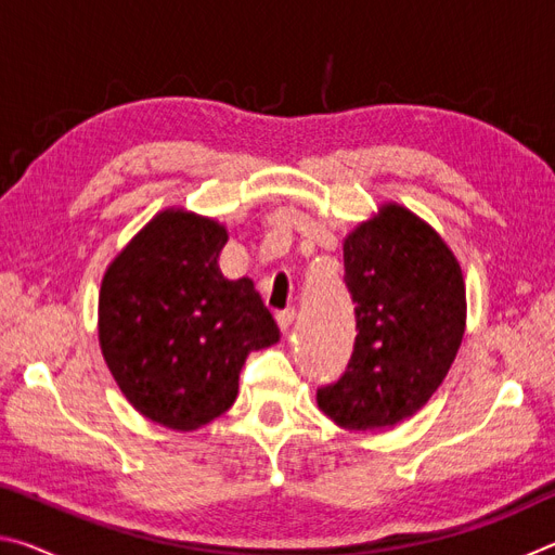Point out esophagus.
<instances>
[{
	"mask_svg": "<svg viewBox=\"0 0 555 555\" xmlns=\"http://www.w3.org/2000/svg\"><path fill=\"white\" fill-rule=\"evenodd\" d=\"M294 315H296L294 308H286V311H279V313H276V323H279V327H281V333H288L291 323H294Z\"/></svg>",
	"mask_w": 555,
	"mask_h": 555,
	"instance_id": "obj_1",
	"label": "esophagus"
}]
</instances>
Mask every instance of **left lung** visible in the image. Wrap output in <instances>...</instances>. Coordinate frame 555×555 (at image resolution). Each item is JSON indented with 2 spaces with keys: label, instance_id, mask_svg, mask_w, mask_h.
<instances>
[{
  "label": "left lung",
  "instance_id": "left-lung-1",
  "mask_svg": "<svg viewBox=\"0 0 555 555\" xmlns=\"http://www.w3.org/2000/svg\"><path fill=\"white\" fill-rule=\"evenodd\" d=\"M343 257L357 337L318 406L347 430L397 426L434 397L463 343V271L430 224L393 203L347 234Z\"/></svg>",
  "mask_w": 555,
  "mask_h": 555
}]
</instances>
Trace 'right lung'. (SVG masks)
I'll return each instance as SVG.
<instances>
[{
  "label": "right lung",
  "mask_w": 555,
  "mask_h": 555,
  "mask_svg": "<svg viewBox=\"0 0 555 555\" xmlns=\"http://www.w3.org/2000/svg\"><path fill=\"white\" fill-rule=\"evenodd\" d=\"M228 230L164 210L112 261L100 288V347L142 416L195 430L228 411L251 350L279 327L249 279L218 267Z\"/></svg>",
  "instance_id": "obj_1"
}]
</instances>
